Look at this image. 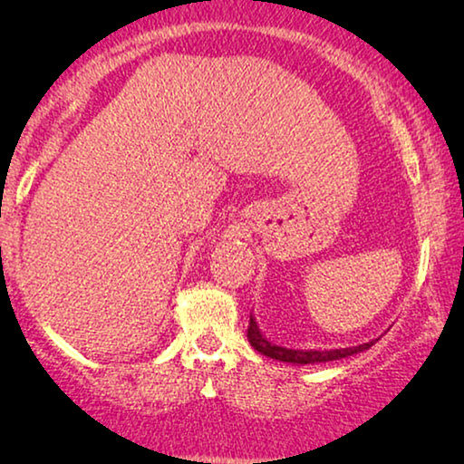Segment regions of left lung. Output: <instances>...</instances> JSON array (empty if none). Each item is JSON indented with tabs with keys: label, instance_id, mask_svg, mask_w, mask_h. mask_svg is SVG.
<instances>
[{
	"label": "left lung",
	"instance_id": "left-lung-1",
	"mask_svg": "<svg viewBox=\"0 0 464 464\" xmlns=\"http://www.w3.org/2000/svg\"><path fill=\"white\" fill-rule=\"evenodd\" d=\"M246 338H249L251 346L256 348L257 353L266 354V357L270 359H276V361H283V363H291V365H310V363H327V361H338V359H344V357H351V354H357V353H363L367 348L373 346V342L376 340H370L365 342V344H359V346H348V348H332V351H297V348H285V346H278L275 342H270L266 335L262 334V329L257 327L256 323V316L251 314L249 319V329H246Z\"/></svg>",
	"mask_w": 464,
	"mask_h": 464
}]
</instances>
